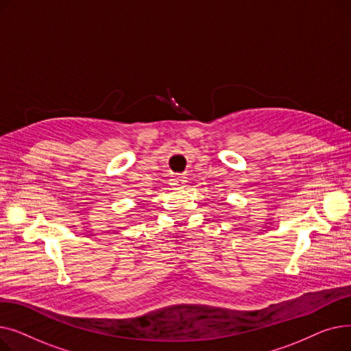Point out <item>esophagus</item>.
Segmentation results:
<instances>
[{"instance_id":"esophagus-1","label":"esophagus","mask_w":351,"mask_h":351,"mask_svg":"<svg viewBox=\"0 0 351 351\" xmlns=\"http://www.w3.org/2000/svg\"><path fill=\"white\" fill-rule=\"evenodd\" d=\"M185 183H186V178H185V176H180V175H178V176H173V178L171 179V183H169V185H171L172 188L179 189V188H183V186H185Z\"/></svg>"}]
</instances>
